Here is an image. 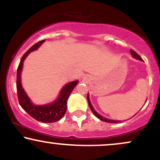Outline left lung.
Wrapping results in <instances>:
<instances>
[{"mask_svg":"<svg viewBox=\"0 0 160 160\" xmlns=\"http://www.w3.org/2000/svg\"><path fill=\"white\" fill-rule=\"evenodd\" d=\"M130 53H131L132 56L134 58H135V59H137V60H140V61H143L142 58H141V57L139 56L138 55L137 53L135 52V51H133L132 49H130ZM87 100H88V104H89V108H90L93 114H94L95 117H97V118H98L99 120H101L102 121H104V122H110V123H118V122H120L121 120H110V119L105 118V117H102V115H100V114H99V113H97V111L94 109L93 106L92 105L91 102H90V99H89V93H88V94H87ZM146 102H147V100H146ZM146 102H145V103H146Z\"/></svg>","mask_w":160,"mask_h":160,"instance_id":"left-lung-1","label":"left lung"}]
</instances>
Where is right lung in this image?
<instances>
[{"instance_id": "1", "label": "right lung", "mask_w": 160, "mask_h": 160, "mask_svg": "<svg viewBox=\"0 0 160 160\" xmlns=\"http://www.w3.org/2000/svg\"><path fill=\"white\" fill-rule=\"evenodd\" d=\"M45 42L41 40L32 46L22 57L21 61L17 69L16 76V89H17L18 99L19 104L25 111H26L31 117L38 121L42 122H54L61 120L65 114L67 110V101L73 89L78 85V80H74L66 83L60 91L59 95L54 102L45 104H35L28 96L26 92L22 85L21 74L23 68V62L29 53L34 52Z\"/></svg>"}]
</instances>
